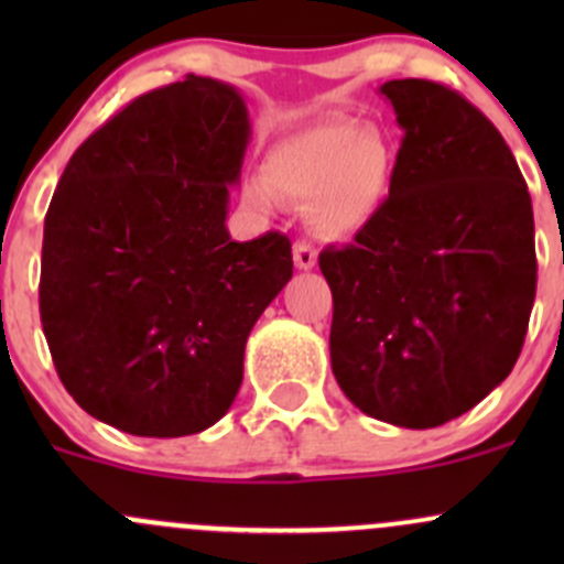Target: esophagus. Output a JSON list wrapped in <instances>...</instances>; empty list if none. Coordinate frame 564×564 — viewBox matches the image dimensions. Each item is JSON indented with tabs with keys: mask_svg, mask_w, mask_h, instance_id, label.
<instances>
[{
	"mask_svg": "<svg viewBox=\"0 0 564 564\" xmlns=\"http://www.w3.org/2000/svg\"><path fill=\"white\" fill-rule=\"evenodd\" d=\"M294 267H297V270H314L316 250L311 242H297V246H294Z\"/></svg>",
	"mask_w": 564,
	"mask_h": 564,
	"instance_id": "esophagus-1",
	"label": "esophagus"
}]
</instances>
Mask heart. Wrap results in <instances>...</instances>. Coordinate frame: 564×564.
I'll list each match as a JSON object with an SVG mask.
<instances>
[{"instance_id":"b5f03b06","label":"heart","mask_w":564,"mask_h":564,"mask_svg":"<svg viewBox=\"0 0 564 564\" xmlns=\"http://www.w3.org/2000/svg\"><path fill=\"white\" fill-rule=\"evenodd\" d=\"M395 180L392 141L373 124L324 119L286 135L267 152L261 180L242 187L246 204H305L311 231L344 240L366 229L388 204Z\"/></svg>"}]
</instances>
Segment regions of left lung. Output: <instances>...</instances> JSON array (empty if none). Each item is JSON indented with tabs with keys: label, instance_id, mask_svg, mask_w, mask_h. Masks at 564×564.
Masks as SVG:
<instances>
[{
	"label": "left lung",
	"instance_id": "8db88e82",
	"mask_svg": "<svg viewBox=\"0 0 564 564\" xmlns=\"http://www.w3.org/2000/svg\"><path fill=\"white\" fill-rule=\"evenodd\" d=\"M403 130L382 213L318 256L329 360L368 417L436 429L508 379L538 283L527 182L499 130L442 84L379 87Z\"/></svg>",
	"mask_w": 564,
	"mask_h": 564
}]
</instances>
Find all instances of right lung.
I'll return each instance as SVG.
<instances>
[{
  "instance_id": "obj_1",
  "label": "right lung",
  "mask_w": 564,
  "mask_h": 564,
  "mask_svg": "<svg viewBox=\"0 0 564 564\" xmlns=\"http://www.w3.org/2000/svg\"><path fill=\"white\" fill-rule=\"evenodd\" d=\"M248 144L240 89L187 76L135 98L65 166L40 322L62 384L100 423L172 440L235 403L250 329L292 278L286 237L226 229Z\"/></svg>"
}]
</instances>
